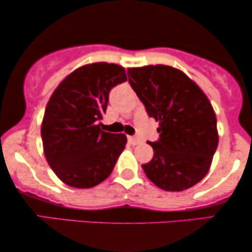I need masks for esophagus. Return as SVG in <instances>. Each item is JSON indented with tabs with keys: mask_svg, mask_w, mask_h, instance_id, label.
I'll list each match as a JSON object with an SVG mask.
<instances>
[{
	"mask_svg": "<svg viewBox=\"0 0 252 252\" xmlns=\"http://www.w3.org/2000/svg\"><path fill=\"white\" fill-rule=\"evenodd\" d=\"M128 141L130 144H132V145H136V144H138V143H141V139L137 138V137H133V136H128Z\"/></svg>",
	"mask_w": 252,
	"mask_h": 252,
	"instance_id": "esophagus-1",
	"label": "esophagus"
}]
</instances>
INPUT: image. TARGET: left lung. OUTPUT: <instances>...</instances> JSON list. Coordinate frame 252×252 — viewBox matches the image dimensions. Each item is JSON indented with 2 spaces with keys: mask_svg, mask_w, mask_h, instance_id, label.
Masks as SVG:
<instances>
[{
  "mask_svg": "<svg viewBox=\"0 0 252 252\" xmlns=\"http://www.w3.org/2000/svg\"><path fill=\"white\" fill-rule=\"evenodd\" d=\"M128 76L148 115L159 122L158 141L149 142L154 158L142 165L146 177L171 192L194 186L209 171L219 143L209 100L195 82L171 66L129 68Z\"/></svg>",
  "mask_w": 252,
  "mask_h": 252,
  "instance_id": "left-lung-1",
  "label": "left lung"
}]
</instances>
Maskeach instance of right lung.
<instances>
[{"label": "right lung", "mask_w": 252, "mask_h": 252, "mask_svg": "<svg viewBox=\"0 0 252 252\" xmlns=\"http://www.w3.org/2000/svg\"><path fill=\"white\" fill-rule=\"evenodd\" d=\"M126 81L116 63L85 65L66 76L47 103L41 139L46 160L63 183L91 189L109 177L126 136L101 130L110 91Z\"/></svg>", "instance_id": "right-lung-1"}]
</instances>
